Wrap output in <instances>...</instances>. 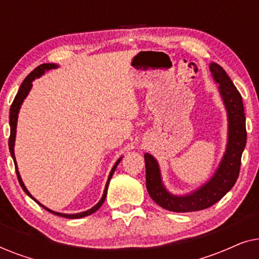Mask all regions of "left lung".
<instances>
[{
    "mask_svg": "<svg viewBox=\"0 0 259 259\" xmlns=\"http://www.w3.org/2000/svg\"><path fill=\"white\" fill-rule=\"evenodd\" d=\"M210 72L228 115V143L221 162L213 176L192 192L173 194L162 183L160 166L157 159L145 153L146 165V189L159 206L173 212H192L207 208L221 200L237 182L240 169V159L246 145L245 114L242 95L228 74L217 63H210Z\"/></svg>",
    "mask_w": 259,
    "mask_h": 259,
    "instance_id": "8db88e82",
    "label": "left lung"
}]
</instances>
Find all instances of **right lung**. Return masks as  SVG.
<instances>
[{"instance_id":"obj_1","label":"right lung","mask_w":259,"mask_h":259,"mask_svg":"<svg viewBox=\"0 0 259 259\" xmlns=\"http://www.w3.org/2000/svg\"><path fill=\"white\" fill-rule=\"evenodd\" d=\"M59 65H56V63H44V65H40L38 67H36L33 72H31L29 75H28L26 79L23 80L22 84H21L19 92H17L15 99H14L12 106H10V116H9V123H10V137H9V151H10V154H12V158L14 160V164H15V168H16V175H17V179H19V183L21 187H22V190L26 192L28 196H29L31 199L36 201V203L40 205L45 208V210H47L51 212V213H54L55 215H60V217H63V218H68V219H77V218H83L86 217V215H90L92 213H94L95 211H98L99 208L101 207V205L104 204V201L106 199V196H107V189H108V185H109V182H111L112 179V176L113 173L115 172L116 169V166L119 165V162L121 161L122 157H120L116 162L113 166L111 172H109V176H108V179H107V183H106V186H105V190H104V194H102L101 199L98 201V204H95L93 207L90 208V210L87 211H83V212H79V213H61V212H55L51 210V208L46 207L44 204H41L40 201L35 199V198L31 196L29 193V191L27 190V187L24 186V184L22 182V178H21L20 176V172H19V168H17V162H16V158H15V153H14V146H15V139H16V126H17V118H19V113H20V108H21V105L23 104L24 99L27 98V95L29 94V92L31 90V87H33V81L35 79H37V77H40L44 75V74L47 72V70H51V69H55L58 68Z\"/></svg>"}]
</instances>
